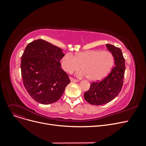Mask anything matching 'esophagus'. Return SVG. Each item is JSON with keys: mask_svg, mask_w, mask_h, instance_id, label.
Returning a JSON list of instances; mask_svg holds the SVG:
<instances>
[{"mask_svg": "<svg viewBox=\"0 0 146 146\" xmlns=\"http://www.w3.org/2000/svg\"><path fill=\"white\" fill-rule=\"evenodd\" d=\"M70 81H71L72 82H79L78 80L74 79L72 78H70Z\"/></svg>", "mask_w": 146, "mask_h": 146, "instance_id": "obj_1", "label": "esophagus"}]
</instances>
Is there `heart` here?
<instances>
[{"mask_svg": "<svg viewBox=\"0 0 146 146\" xmlns=\"http://www.w3.org/2000/svg\"><path fill=\"white\" fill-rule=\"evenodd\" d=\"M113 61V56L109 51L88 50L76 53L74 56L71 53L66 54L61 59V64L64 71L70 73L82 67L83 70L79 74L95 81L110 72Z\"/></svg>", "mask_w": 146, "mask_h": 146, "instance_id": "obj_1", "label": "heart"}]
</instances>
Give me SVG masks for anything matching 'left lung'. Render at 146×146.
I'll return each instance as SVG.
<instances>
[{"instance_id": "1", "label": "left lung", "mask_w": 146, "mask_h": 146, "mask_svg": "<svg viewBox=\"0 0 146 146\" xmlns=\"http://www.w3.org/2000/svg\"><path fill=\"white\" fill-rule=\"evenodd\" d=\"M106 47L114 57L115 66L105 79L91 83L89 90L84 94L85 100L92 105L110 102L118 96L123 85L125 65L121 50L110 44H106Z\"/></svg>"}]
</instances>
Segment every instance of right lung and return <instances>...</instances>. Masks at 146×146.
I'll list each match as a JSON object with an SVG mask.
<instances>
[{
  "label": "right lung",
  "instance_id": "obj_1",
  "mask_svg": "<svg viewBox=\"0 0 146 146\" xmlns=\"http://www.w3.org/2000/svg\"><path fill=\"white\" fill-rule=\"evenodd\" d=\"M62 49L41 39L26 47L21 58V74L29 95L41 104L54 103L70 80L61 68Z\"/></svg>",
  "mask_w": 146,
  "mask_h": 146
}]
</instances>
